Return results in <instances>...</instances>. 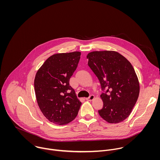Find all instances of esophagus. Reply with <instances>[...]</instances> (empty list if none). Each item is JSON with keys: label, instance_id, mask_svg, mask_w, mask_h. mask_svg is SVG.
<instances>
[{"label": "esophagus", "instance_id": "34e87169", "mask_svg": "<svg viewBox=\"0 0 160 160\" xmlns=\"http://www.w3.org/2000/svg\"><path fill=\"white\" fill-rule=\"evenodd\" d=\"M94 95H90L88 98H86L85 99L87 100V101H92L94 99Z\"/></svg>", "mask_w": 160, "mask_h": 160}]
</instances>
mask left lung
I'll use <instances>...</instances> for the list:
<instances>
[{
    "instance_id": "1",
    "label": "left lung",
    "mask_w": 160,
    "mask_h": 160,
    "mask_svg": "<svg viewBox=\"0 0 160 160\" xmlns=\"http://www.w3.org/2000/svg\"><path fill=\"white\" fill-rule=\"evenodd\" d=\"M88 65L98 78L103 108L99 115L109 123H118L131 113L139 95V80L131 63L113 51L89 52Z\"/></svg>"
}]
</instances>
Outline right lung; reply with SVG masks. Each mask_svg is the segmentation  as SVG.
<instances>
[{
    "label": "right lung",
    "instance_id": "right-lung-1",
    "mask_svg": "<svg viewBox=\"0 0 160 160\" xmlns=\"http://www.w3.org/2000/svg\"><path fill=\"white\" fill-rule=\"evenodd\" d=\"M81 52L58 53L50 56L37 71L34 87L37 104L49 122L62 125L73 121L82 102L70 85Z\"/></svg>",
    "mask_w": 160,
    "mask_h": 160
}]
</instances>
